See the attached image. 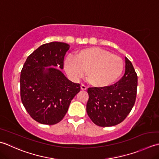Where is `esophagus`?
<instances>
[{"label":"esophagus","mask_w":159,"mask_h":159,"mask_svg":"<svg viewBox=\"0 0 159 159\" xmlns=\"http://www.w3.org/2000/svg\"><path fill=\"white\" fill-rule=\"evenodd\" d=\"M80 88H81V89L83 90H86L87 89V87H86V86H85V85H84V84H81Z\"/></svg>","instance_id":"34e87169"}]
</instances>
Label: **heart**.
<instances>
[{"instance_id":"obj_1","label":"heart","mask_w":159,"mask_h":159,"mask_svg":"<svg viewBox=\"0 0 159 159\" xmlns=\"http://www.w3.org/2000/svg\"><path fill=\"white\" fill-rule=\"evenodd\" d=\"M64 66L68 75L74 80H78L86 72L87 82L97 88L111 86L124 70V61L120 57L99 47L84 48L74 57H66Z\"/></svg>"}]
</instances>
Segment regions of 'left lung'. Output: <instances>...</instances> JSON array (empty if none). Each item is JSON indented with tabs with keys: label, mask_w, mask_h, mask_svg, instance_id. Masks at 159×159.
<instances>
[{
	"label": "left lung",
	"mask_w": 159,
	"mask_h": 159,
	"mask_svg": "<svg viewBox=\"0 0 159 159\" xmlns=\"http://www.w3.org/2000/svg\"><path fill=\"white\" fill-rule=\"evenodd\" d=\"M124 75L106 88H89L86 112L94 124L108 127L120 124L130 112L137 97V75L133 65L125 58Z\"/></svg>",
	"instance_id": "left-lung-1"
}]
</instances>
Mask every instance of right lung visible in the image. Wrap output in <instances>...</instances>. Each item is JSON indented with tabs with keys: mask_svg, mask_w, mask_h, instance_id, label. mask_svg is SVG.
Masks as SVG:
<instances>
[{
	"mask_svg": "<svg viewBox=\"0 0 159 159\" xmlns=\"http://www.w3.org/2000/svg\"><path fill=\"white\" fill-rule=\"evenodd\" d=\"M69 44L52 42L41 45L30 56L20 74V98L26 111L35 121L54 125L64 118L80 84L68 80L63 69ZM53 66V67H51Z\"/></svg>",
	"mask_w": 159,
	"mask_h": 159,
	"instance_id": "obj_1",
	"label": "right lung"
}]
</instances>
